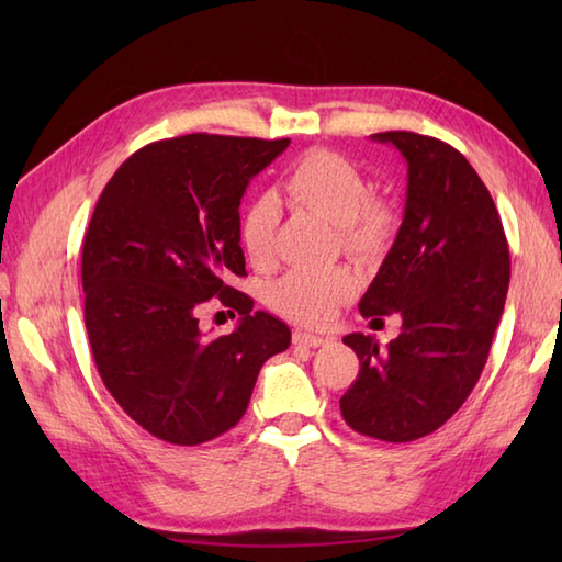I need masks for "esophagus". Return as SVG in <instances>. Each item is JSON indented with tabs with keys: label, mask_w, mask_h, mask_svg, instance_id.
<instances>
[{
	"label": "esophagus",
	"mask_w": 562,
	"mask_h": 562,
	"mask_svg": "<svg viewBox=\"0 0 562 562\" xmlns=\"http://www.w3.org/2000/svg\"><path fill=\"white\" fill-rule=\"evenodd\" d=\"M292 340L294 345H300V348H324L328 342V338H321V336H314V333H304V330H296Z\"/></svg>",
	"instance_id": "obj_1"
}]
</instances>
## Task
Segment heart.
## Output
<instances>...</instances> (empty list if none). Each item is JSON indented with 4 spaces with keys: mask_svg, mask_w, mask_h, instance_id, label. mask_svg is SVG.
I'll list each match as a JSON object with an SVG mask.
<instances>
[{
    "mask_svg": "<svg viewBox=\"0 0 562 562\" xmlns=\"http://www.w3.org/2000/svg\"><path fill=\"white\" fill-rule=\"evenodd\" d=\"M284 193L302 207L314 210L336 224L340 246L350 256L369 260L379 256L396 232V210L369 195L362 171L330 149H312L284 176ZM278 202L258 195L238 214V244L250 266L266 268L274 254ZM355 280L342 268H296L274 282L270 302L304 326H326L350 300Z\"/></svg>",
    "mask_w": 562,
    "mask_h": 562,
    "instance_id": "1",
    "label": "heart"
}]
</instances>
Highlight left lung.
<instances>
[{
    "label": "left lung",
    "instance_id": "obj_1",
    "mask_svg": "<svg viewBox=\"0 0 562 562\" xmlns=\"http://www.w3.org/2000/svg\"><path fill=\"white\" fill-rule=\"evenodd\" d=\"M372 137L408 161V195L360 314L398 312L403 328L386 348L362 333L342 338L360 374L340 413L364 437L413 441L445 425L479 384L505 308L509 248L491 193L459 149L405 130Z\"/></svg>",
    "mask_w": 562,
    "mask_h": 562
}]
</instances>
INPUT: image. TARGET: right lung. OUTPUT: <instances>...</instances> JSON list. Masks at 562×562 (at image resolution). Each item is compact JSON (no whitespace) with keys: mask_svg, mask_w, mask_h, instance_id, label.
I'll list each match as a JSON object with an SVG mask.
<instances>
[{"mask_svg":"<svg viewBox=\"0 0 562 562\" xmlns=\"http://www.w3.org/2000/svg\"><path fill=\"white\" fill-rule=\"evenodd\" d=\"M290 139L183 135L137 149L91 214L81 248L83 324L117 405L157 439L195 447L241 420L260 367L292 333L226 284L246 274L238 205ZM217 295L243 316L205 339L196 314Z\"/></svg>","mask_w":562,"mask_h":562,"instance_id":"obj_1","label":"right lung"}]
</instances>
